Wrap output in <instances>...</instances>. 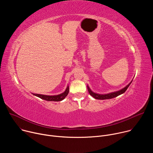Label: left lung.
I'll use <instances>...</instances> for the list:
<instances>
[{
    "label": "left lung",
    "mask_w": 153,
    "mask_h": 153,
    "mask_svg": "<svg viewBox=\"0 0 153 153\" xmlns=\"http://www.w3.org/2000/svg\"><path fill=\"white\" fill-rule=\"evenodd\" d=\"M131 82H132V81L131 82L126 86H125V88H123L122 90H121L119 91L107 94H98L94 93L93 91H91L88 86H87V88H88V91L90 94L91 96H93L94 98H95L96 99H98V100H105V99H112V98L116 97L124 93L126 91V90L128 89V88L129 87V86L130 85V84L131 83Z\"/></svg>",
    "instance_id": "left-lung-1"
}]
</instances>
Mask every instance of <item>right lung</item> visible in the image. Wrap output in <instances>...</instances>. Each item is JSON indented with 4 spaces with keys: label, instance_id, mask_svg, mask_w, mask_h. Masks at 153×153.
Instances as JSON below:
<instances>
[{
    "label": "right lung",
    "instance_id": "obj_1",
    "mask_svg": "<svg viewBox=\"0 0 153 153\" xmlns=\"http://www.w3.org/2000/svg\"><path fill=\"white\" fill-rule=\"evenodd\" d=\"M69 93V86H68L67 88V90H65V91L59 95L57 96H47V95H42V94H33L34 96L43 99L47 101H55V102H59L61 101L63 99H64L66 97Z\"/></svg>",
    "mask_w": 153,
    "mask_h": 153
}]
</instances>
